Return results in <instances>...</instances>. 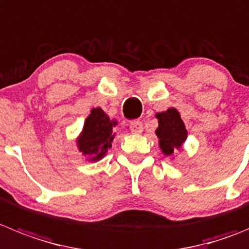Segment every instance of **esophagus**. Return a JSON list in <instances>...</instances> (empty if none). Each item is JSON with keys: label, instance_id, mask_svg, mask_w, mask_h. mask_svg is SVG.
Here are the masks:
<instances>
[{"label": "esophagus", "instance_id": "1", "mask_svg": "<svg viewBox=\"0 0 249 249\" xmlns=\"http://www.w3.org/2000/svg\"><path fill=\"white\" fill-rule=\"evenodd\" d=\"M129 129L133 134H141L143 132V123L140 121H136V122H132Z\"/></svg>", "mask_w": 249, "mask_h": 249}]
</instances>
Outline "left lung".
<instances>
[{
    "label": "left lung",
    "mask_w": 249,
    "mask_h": 249,
    "mask_svg": "<svg viewBox=\"0 0 249 249\" xmlns=\"http://www.w3.org/2000/svg\"><path fill=\"white\" fill-rule=\"evenodd\" d=\"M156 117L158 118L156 134L159 138V148L165 157H173L177 150L181 149L188 138L185 124L174 107L157 113Z\"/></svg>",
    "instance_id": "left-lung-1"
}]
</instances>
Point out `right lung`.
<instances>
[{"label":"right lung","mask_w":249,"mask_h":249,"mask_svg":"<svg viewBox=\"0 0 249 249\" xmlns=\"http://www.w3.org/2000/svg\"><path fill=\"white\" fill-rule=\"evenodd\" d=\"M116 126L117 121L111 120L104 109L100 107L91 109L76 140L77 149L86 157V160L97 161L106 156L112 147Z\"/></svg>","instance_id":"add662e5"}]
</instances>
